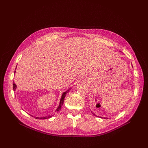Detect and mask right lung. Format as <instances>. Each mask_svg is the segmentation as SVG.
Returning <instances> with one entry per match:
<instances>
[{
	"mask_svg": "<svg viewBox=\"0 0 148 148\" xmlns=\"http://www.w3.org/2000/svg\"><path fill=\"white\" fill-rule=\"evenodd\" d=\"M16 88V84L13 83V91H15ZM69 89H68V90L66 91H65V92L63 93V95H62V97H61L60 101V104H59V107H58L57 108L56 111L59 112V111L61 109V108H62V105H63V104H64V99H65V96H66V94L69 92ZM51 117H52L51 115H49V116H47V117H36V119H46L51 118Z\"/></svg>",
	"mask_w": 148,
	"mask_h": 148,
	"instance_id": "obj_1",
	"label": "right lung"
}]
</instances>
